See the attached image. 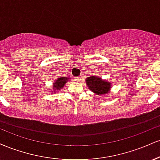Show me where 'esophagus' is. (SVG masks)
Returning a JSON list of instances; mask_svg holds the SVG:
<instances>
[{"instance_id": "esophagus-1", "label": "esophagus", "mask_w": 160, "mask_h": 160, "mask_svg": "<svg viewBox=\"0 0 160 160\" xmlns=\"http://www.w3.org/2000/svg\"><path fill=\"white\" fill-rule=\"evenodd\" d=\"M80 80H81V77H76V78H75V80H76L77 82H80Z\"/></svg>"}]
</instances>
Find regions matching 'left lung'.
I'll use <instances>...</instances> for the list:
<instances>
[{"label": "left lung", "instance_id": "8db88e82", "mask_svg": "<svg viewBox=\"0 0 160 160\" xmlns=\"http://www.w3.org/2000/svg\"><path fill=\"white\" fill-rule=\"evenodd\" d=\"M86 83L92 92L100 95H106L109 92L112 86L110 82L103 80L96 76L88 77L86 80Z\"/></svg>", "mask_w": 160, "mask_h": 160}]
</instances>
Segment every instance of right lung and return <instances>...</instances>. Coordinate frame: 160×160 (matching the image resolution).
<instances>
[{
	"label": "right lung",
	"mask_w": 160,
	"mask_h": 160,
	"mask_svg": "<svg viewBox=\"0 0 160 160\" xmlns=\"http://www.w3.org/2000/svg\"><path fill=\"white\" fill-rule=\"evenodd\" d=\"M70 78L68 77H62V78H58L53 83V91H52V93H56V91L61 90L62 88L64 87L65 84L68 81H69Z\"/></svg>",
	"instance_id": "1"
}]
</instances>
